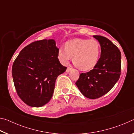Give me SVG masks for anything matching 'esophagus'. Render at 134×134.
<instances>
[{"instance_id": "1", "label": "esophagus", "mask_w": 134, "mask_h": 134, "mask_svg": "<svg viewBox=\"0 0 134 134\" xmlns=\"http://www.w3.org/2000/svg\"><path fill=\"white\" fill-rule=\"evenodd\" d=\"M71 70H72L71 68H70V67H68L67 69V70H66V72H69L70 71H71Z\"/></svg>"}]
</instances>
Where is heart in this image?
<instances>
[{"instance_id": "heart-1", "label": "heart", "mask_w": 134, "mask_h": 134, "mask_svg": "<svg viewBox=\"0 0 134 134\" xmlns=\"http://www.w3.org/2000/svg\"><path fill=\"white\" fill-rule=\"evenodd\" d=\"M100 47L94 40L74 39L68 41L65 48L60 47L58 58L61 63L66 65L73 57L75 64L83 70L92 69L98 62Z\"/></svg>"}]
</instances>
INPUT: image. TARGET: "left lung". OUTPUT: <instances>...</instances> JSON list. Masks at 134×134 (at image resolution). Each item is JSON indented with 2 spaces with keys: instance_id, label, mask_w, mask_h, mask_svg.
Segmentation results:
<instances>
[{
  "instance_id": "8db88e82",
  "label": "left lung",
  "mask_w": 134,
  "mask_h": 134,
  "mask_svg": "<svg viewBox=\"0 0 134 134\" xmlns=\"http://www.w3.org/2000/svg\"><path fill=\"white\" fill-rule=\"evenodd\" d=\"M101 47L100 57L93 69L81 73L76 82L83 96L94 99L107 93L121 75V54L118 48L106 37L94 35Z\"/></svg>"
}]
</instances>
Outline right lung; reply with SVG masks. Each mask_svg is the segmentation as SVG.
<instances>
[{"mask_svg": "<svg viewBox=\"0 0 134 134\" xmlns=\"http://www.w3.org/2000/svg\"><path fill=\"white\" fill-rule=\"evenodd\" d=\"M54 40L34 42L22 49L12 65L17 94L31 107L45 105L53 96L57 77L67 69L58 58Z\"/></svg>", "mask_w": 134, "mask_h": 134, "instance_id": "obj_1", "label": "right lung"}]
</instances>
